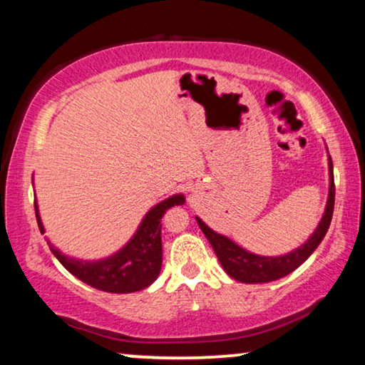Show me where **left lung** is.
<instances>
[{"label":"left lung","mask_w":365,"mask_h":365,"mask_svg":"<svg viewBox=\"0 0 365 365\" xmlns=\"http://www.w3.org/2000/svg\"><path fill=\"white\" fill-rule=\"evenodd\" d=\"M329 177H330V187H329V198L327 205H325V212L320 223L315 228L312 237L305 242L302 247L290 252V254L280 255V257H262L255 255L242 249L237 244H233L230 239L220 235V233L213 232L210 227H207L200 218L197 217L198 227L205 233V237L210 242V245L215 250L217 259L220 260L223 270L227 272L232 279L244 282V284H265V282H272L282 277L289 275L297 267L304 264L305 260L312 255V252L320 245L324 240L325 233L329 230L330 220H332L334 213V203H335V185H334V165L332 158L329 157Z\"/></svg>","instance_id":"obj_1"}]
</instances>
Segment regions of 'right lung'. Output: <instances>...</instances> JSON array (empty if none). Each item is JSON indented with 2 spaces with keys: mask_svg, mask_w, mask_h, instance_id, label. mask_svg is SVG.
Here are the masks:
<instances>
[{
  "mask_svg": "<svg viewBox=\"0 0 365 365\" xmlns=\"http://www.w3.org/2000/svg\"><path fill=\"white\" fill-rule=\"evenodd\" d=\"M185 197L173 195L160 202L150 210L140 223L133 239L115 255L98 262L75 260L63 255L50 244L53 255L65 269L91 287L111 294H130L143 290L157 279L162 269V217L175 205H183ZM36 222L40 232L43 228L38 205L35 202Z\"/></svg>",
  "mask_w": 365,
  "mask_h": 365,
  "instance_id": "add662e5",
  "label": "right lung"
}]
</instances>
